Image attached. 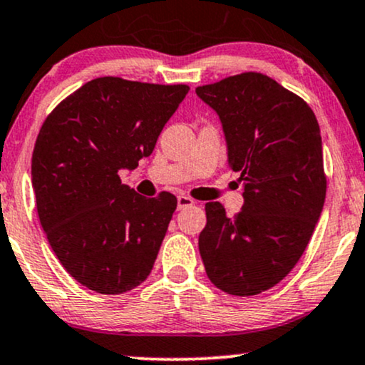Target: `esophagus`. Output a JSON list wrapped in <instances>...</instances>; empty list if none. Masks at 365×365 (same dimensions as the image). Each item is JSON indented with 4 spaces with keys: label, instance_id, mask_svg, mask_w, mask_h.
<instances>
[{
    "label": "esophagus",
    "instance_id": "34e87169",
    "mask_svg": "<svg viewBox=\"0 0 365 365\" xmlns=\"http://www.w3.org/2000/svg\"><path fill=\"white\" fill-rule=\"evenodd\" d=\"M177 200H178V210L187 209V207H190V205L195 204V200L192 199V197H187V195H178Z\"/></svg>",
    "mask_w": 365,
    "mask_h": 365
}]
</instances>
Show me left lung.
Segmentation results:
<instances>
[{"instance_id":"left-lung-1","label":"left lung","mask_w":365,"mask_h":365,"mask_svg":"<svg viewBox=\"0 0 365 365\" xmlns=\"http://www.w3.org/2000/svg\"><path fill=\"white\" fill-rule=\"evenodd\" d=\"M217 112L227 166L238 171L243 209L227 217L205 204L199 252L210 282L231 296H257L279 284L308 247L327 195L323 148L313 110L262 73L195 88Z\"/></svg>"}]
</instances>
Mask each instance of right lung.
Wrapping results in <instances>:
<instances>
[{
	"label": "right lung",
	"instance_id": "1",
	"mask_svg": "<svg viewBox=\"0 0 365 365\" xmlns=\"http://www.w3.org/2000/svg\"><path fill=\"white\" fill-rule=\"evenodd\" d=\"M188 90L95 78L43 120L32 155L38 219L66 272L91 291L122 294L151 274L177 197L146 199L118 170L151 155Z\"/></svg>",
	"mask_w": 365,
	"mask_h": 365
}]
</instances>
